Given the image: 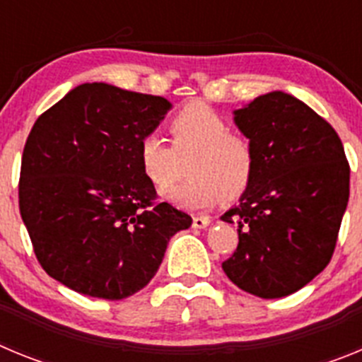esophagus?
Listing matches in <instances>:
<instances>
[{"label": "esophagus", "instance_id": "esophagus-1", "mask_svg": "<svg viewBox=\"0 0 362 362\" xmlns=\"http://www.w3.org/2000/svg\"><path fill=\"white\" fill-rule=\"evenodd\" d=\"M210 223H212V221H210V217H206V216H196L194 219H192V226H194V228H199V230L206 228Z\"/></svg>", "mask_w": 362, "mask_h": 362}]
</instances>
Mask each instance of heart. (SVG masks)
Segmentation results:
<instances>
[{
    "mask_svg": "<svg viewBox=\"0 0 362 362\" xmlns=\"http://www.w3.org/2000/svg\"><path fill=\"white\" fill-rule=\"evenodd\" d=\"M172 143L158 132L143 134L137 143V165L153 188L170 187L188 159L190 177L163 194V199L185 210L210 209L225 196L235 199L250 187L255 153L250 141L230 132L226 119L203 101H192L170 117Z\"/></svg>",
    "mask_w": 362,
    "mask_h": 362,
    "instance_id": "b5f03b06",
    "label": "heart"
}]
</instances>
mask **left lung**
Returning <instances> with one entry per match:
<instances>
[{"label": "left lung", "instance_id": "left-lung-1", "mask_svg": "<svg viewBox=\"0 0 362 362\" xmlns=\"http://www.w3.org/2000/svg\"><path fill=\"white\" fill-rule=\"evenodd\" d=\"M255 170L239 204V245L223 270L261 299L290 296L330 263L350 196V166L337 132L300 99L274 90L233 110Z\"/></svg>", "mask_w": 362, "mask_h": 362}]
</instances>
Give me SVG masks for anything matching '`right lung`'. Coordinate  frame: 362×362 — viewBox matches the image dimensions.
<instances>
[{
	"label": "right lung",
	"mask_w": 362,
	"mask_h": 362,
	"mask_svg": "<svg viewBox=\"0 0 362 362\" xmlns=\"http://www.w3.org/2000/svg\"><path fill=\"white\" fill-rule=\"evenodd\" d=\"M172 103L83 83L41 114L23 148L19 212L43 270L83 296L119 300L150 283L192 217L153 203L137 143Z\"/></svg>",
	"instance_id": "obj_1"
}]
</instances>
